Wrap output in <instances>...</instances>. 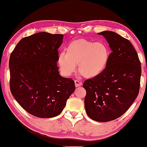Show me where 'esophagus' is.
Segmentation results:
<instances>
[{
    "label": "esophagus",
    "instance_id": "1",
    "mask_svg": "<svg viewBox=\"0 0 147 147\" xmlns=\"http://www.w3.org/2000/svg\"><path fill=\"white\" fill-rule=\"evenodd\" d=\"M75 85L76 87H80V85H82V82L80 81V80H76L75 81Z\"/></svg>",
    "mask_w": 147,
    "mask_h": 147
}]
</instances>
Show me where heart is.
<instances>
[{
	"label": "heart",
	"mask_w": 147,
	"mask_h": 147,
	"mask_svg": "<svg viewBox=\"0 0 147 147\" xmlns=\"http://www.w3.org/2000/svg\"><path fill=\"white\" fill-rule=\"evenodd\" d=\"M110 58V50L105 43L94 42L86 39L71 42L66 53L57 56V64L62 74L69 76L76 70L87 78H93L101 74L106 68Z\"/></svg>",
	"instance_id": "1"
}]
</instances>
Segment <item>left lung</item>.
I'll return each instance as SVG.
<instances>
[{"label": "left lung", "mask_w": 147, "mask_h": 147, "mask_svg": "<svg viewBox=\"0 0 147 147\" xmlns=\"http://www.w3.org/2000/svg\"><path fill=\"white\" fill-rule=\"evenodd\" d=\"M98 34L106 39L112 52L103 73L84 82L85 108L92 119L107 122L123 115L138 96L142 69L129 40L112 31Z\"/></svg>", "instance_id": "1"}]
</instances>
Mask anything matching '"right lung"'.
I'll list each match as a JSON object with an SVG mask.
<instances>
[{
  "mask_svg": "<svg viewBox=\"0 0 147 147\" xmlns=\"http://www.w3.org/2000/svg\"><path fill=\"white\" fill-rule=\"evenodd\" d=\"M62 39L63 34L37 32L21 39L9 57L11 94L37 117L60 115L75 90L74 80L59 74L57 50Z\"/></svg>",
  "mask_w": 147,
  "mask_h": 147,
  "instance_id": "obj_1",
  "label": "right lung"
}]
</instances>
